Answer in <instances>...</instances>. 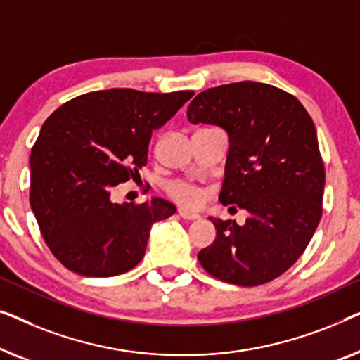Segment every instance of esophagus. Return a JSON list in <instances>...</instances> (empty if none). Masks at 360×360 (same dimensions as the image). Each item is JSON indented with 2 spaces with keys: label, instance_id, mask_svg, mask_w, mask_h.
<instances>
[{
  "label": "esophagus",
  "instance_id": "esophagus-1",
  "mask_svg": "<svg viewBox=\"0 0 360 360\" xmlns=\"http://www.w3.org/2000/svg\"><path fill=\"white\" fill-rule=\"evenodd\" d=\"M178 212H179V217H181V219H184V220H197V219H200V215L197 214L195 210L179 209Z\"/></svg>",
  "mask_w": 360,
  "mask_h": 360
}]
</instances>
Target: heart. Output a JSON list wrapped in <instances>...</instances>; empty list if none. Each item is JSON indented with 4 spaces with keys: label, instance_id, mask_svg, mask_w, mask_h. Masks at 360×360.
<instances>
[{
    "label": "heart",
    "instance_id": "obj_1",
    "mask_svg": "<svg viewBox=\"0 0 360 360\" xmlns=\"http://www.w3.org/2000/svg\"><path fill=\"white\" fill-rule=\"evenodd\" d=\"M168 192L174 200H178L181 204L186 205H195L199 204L202 199V191L199 187L186 181L173 182V184L168 187Z\"/></svg>",
    "mask_w": 360,
    "mask_h": 360
}]
</instances>
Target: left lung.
Returning <instances> with one entry per match:
<instances>
[{"label": "left lung", "instance_id": "left-lung-1", "mask_svg": "<svg viewBox=\"0 0 360 360\" xmlns=\"http://www.w3.org/2000/svg\"><path fill=\"white\" fill-rule=\"evenodd\" d=\"M187 119L226 131L219 199L250 214L243 225L209 217L217 238L199 262L235 285L271 282L295 264L321 219L325 166L315 124L295 96L255 81L202 91Z\"/></svg>", "mask_w": 360, "mask_h": 360}]
</instances>
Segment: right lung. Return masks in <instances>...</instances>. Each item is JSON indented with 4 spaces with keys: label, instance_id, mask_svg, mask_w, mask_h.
I'll return each mask as SVG.
<instances>
[{
    "label": "right lung",
    "instance_id": "1",
    "mask_svg": "<svg viewBox=\"0 0 360 360\" xmlns=\"http://www.w3.org/2000/svg\"><path fill=\"white\" fill-rule=\"evenodd\" d=\"M192 96L94 91L45 120L30 153V207L50 251L67 269L110 277L141 261L151 226L173 215L176 205L161 197L117 204L110 192L146 165L153 130Z\"/></svg>",
    "mask_w": 360,
    "mask_h": 360
}]
</instances>
